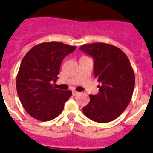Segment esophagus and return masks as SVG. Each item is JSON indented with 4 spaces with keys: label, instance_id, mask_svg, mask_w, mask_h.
<instances>
[{
    "label": "esophagus",
    "instance_id": "1",
    "mask_svg": "<svg viewBox=\"0 0 153 153\" xmlns=\"http://www.w3.org/2000/svg\"><path fill=\"white\" fill-rule=\"evenodd\" d=\"M79 94V92H77V91H76V90H73V96H76Z\"/></svg>",
    "mask_w": 153,
    "mask_h": 153
}]
</instances>
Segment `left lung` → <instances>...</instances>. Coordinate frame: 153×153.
<instances>
[{
	"mask_svg": "<svg viewBox=\"0 0 153 153\" xmlns=\"http://www.w3.org/2000/svg\"><path fill=\"white\" fill-rule=\"evenodd\" d=\"M80 49L94 58V76L101 84L97 95H89L90 101L83 112L98 123L112 121L132 99L135 73L129 60L120 48L109 44H85Z\"/></svg>",
	"mask_w": 153,
	"mask_h": 153,
	"instance_id": "obj_1",
	"label": "left lung"
}]
</instances>
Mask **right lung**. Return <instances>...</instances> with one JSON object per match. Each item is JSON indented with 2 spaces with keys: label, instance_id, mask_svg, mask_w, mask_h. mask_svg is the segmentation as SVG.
<instances>
[{
  "label": "right lung",
  "instance_id": "add662e5",
  "mask_svg": "<svg viewBox=\"0 0 153 153\" xmlns=\"http://www.w3.org/2000/svg\"><path fill=\"white\" fill-rule=\"evenodd\" d=\"M76 46L51 41L36 45L26 53L16 75V91L23 108L32 117L48 121L61 113L72 91L52 85L58 79L60 64Z\"/></svg>",
  "mask_w": 153,
  "mask_h": 153
}]
</instances>
